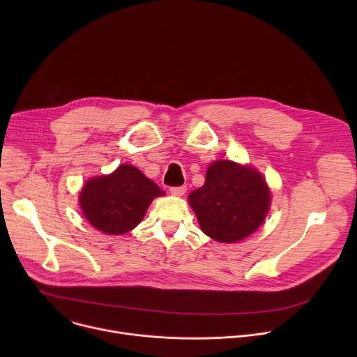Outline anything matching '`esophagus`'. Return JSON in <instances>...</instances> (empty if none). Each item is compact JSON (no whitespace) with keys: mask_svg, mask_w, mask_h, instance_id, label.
<instances>
[{"mask_svg":"<svg viewBox=\"0 0 357 357\" xmlns=\"http://www.w3.org/2000/svg\"><path fill=\"white\" fill-rule=\"evenodd\" d=\"M169 192L174 196H183L185 192H186V186H174V188L169 189Z\"/></svg>","mask_w":357,"mask_h":357,"instance_id":"1","label":"esophagus"}]
</instances>
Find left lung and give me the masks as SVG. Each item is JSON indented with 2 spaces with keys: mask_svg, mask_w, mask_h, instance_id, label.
I'll use <instances>...</instances> for the list:
<instances>
[{
  "mask_svg": "<svg viewBox=\"0 0 357 357\" xmlns=\"http://www.w3.org/2000/svg\"><path fill=\"white\" fill-rule=\"evenodd\" d=\"M263 175L233 161H215L203 186L189 195L202 231L220 243H237L256 231L270 209Z\"/></svg>",
  "mask_w": 357,
  "mask_h": 357,
  "instance_id": "obj_1",
  "label": "left lung"
}]
</instances>
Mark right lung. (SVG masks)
Segmentation results:
<instances>
[{
	"label": "right lung",
	"instance_id": "obj_1",
	"mask_svg": "<svg viewBox=\"0 0 357 357\" xmlns=\"http://www.w3.org/2000/svg\"><path fill=\"white\" fill-rule=\"evenodd\" d=\"M165 192L132 165H120L113 174L91 178L79 195L86 220L106 234L132 230L145 216L151 202Z\"/></svg>",
	"mask_w": 357,
	"mask_h": 357
}]
</instances>
